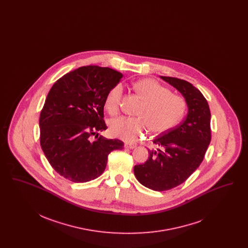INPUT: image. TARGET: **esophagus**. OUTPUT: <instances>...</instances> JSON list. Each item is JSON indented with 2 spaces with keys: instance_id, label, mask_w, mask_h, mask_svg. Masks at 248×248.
Segmentation results:
<instances>
[{
  "instance_id": "esophagus-1",
  "label": "esophagus",
  "mask_w": 248,
  "mask_h": 248,
  "mask_svg": "<svg viewBox=\"0 0 248 248\" xmlns=\"http://www.w3.org/2000/svg\"><path fill=\"white\" fill-rule=\"evenodd\" d=\"M137 147V144H134V143H125L124 144V148L126 149H130V150H133Z\"/></svg>"
}]
</instances>
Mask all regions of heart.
I'll use <instances>...</instances> for the list:
<instances>
[{
    "instance_id": "b5f03b06",
    "label": "heart",
    "mask_w": 248,
    "mask_h": 248,
    "mask_svg": "<svg viewBox=\"0 0 248 248\" xmlns=\"http://www.w3.org/2000/svg\"><path fill=\"white\" fill-rule=\"evenodd\" d=\"M135 91L145 101L139 117L120 116L109 124L110 134L121 140L132 141L147 127L154 133H164L176 126L184 115L186 104L182 97L152 79H143L133 84ZM123 94V86L114 85L107 94L105 107L110 114L118 112Z\"/></svg>"
}]
</instances>
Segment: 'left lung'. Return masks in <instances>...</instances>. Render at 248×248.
I'll list each match as a JSON object with an SVG mask.
<instances>
[{
    "mask_svg": "<svg viewBox=\"0 0 248 248\" xmlns=\"http://www.w3.org/2000/svg\"><path fill=\"white\" fill-rule=\"evenodd\" d=\"M160 78L182 94L188 113L176 128L154 140L159 149L149 150V159L134 167L135 176L142 185L156 191L183 183L199 167L211 140V113L202 94L187 81Z\"/></svg>",
    "mask_w": 248,
    "mask_h": 248,
    "instance_id": "obj_1",
    "label": "left lung"
}]
</instances>
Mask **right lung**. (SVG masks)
<instances>
[{"label":"right lung","mask_w":248,"mask_h":248,"mask_svg":"<svg viewBox=\"0 0 248 248\" xmlns=\"http://www.w3.org/2000/svg\"><path fill=\"white\" fill-rule=\"evenodd\" d=\"M122 78L109 68L84 66L62 76L50 89L39 120L40 142L60 176L77 183L93 180L104 172L110 152L123 150L124 142L98 136L107 129V94Z\"/></svg>","instance_id":"add662e5"}]
</instances>
